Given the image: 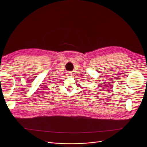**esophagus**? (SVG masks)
I'll use <instances>...</instances> for the list:
<instances>
[{
  "label": "esophagus",
  "instance_id": "obj_1",
  "mask_svg": "<svg viewBox=\"0 0 147 147\" xmlns=\"http://www.w3.org/2000/svg\"><path fill=\"white\" fill-rule=\"evenodd\" d=\"M71 72H70V71H68L67 73V75H68V76H71Z\"/></svg>",
  "mask_w": 147,
  "mask_h": 147
}]
</instances>
